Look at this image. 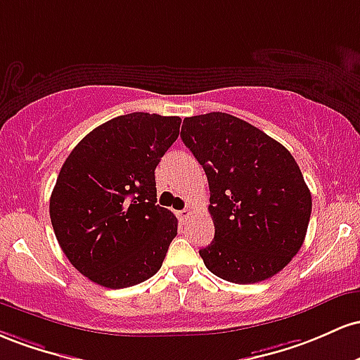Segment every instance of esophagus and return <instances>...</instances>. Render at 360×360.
<instances>
[{"label": "esophagus", "instance_id": "34e87169", "mask_svg": "<svg viewBox=\"0 0 360 360\" xmlns=\"http://www.w3.org/2000/svg\"><path fill=\"white\" fill-rule=\"evenodd\" d=\"M191 214H192V211L187 207V209H181V211H176V217H179L180 221H185L188 216H191Z\"/></svg>", "mask_w": 360, "mask_h": 360}]
</instances>
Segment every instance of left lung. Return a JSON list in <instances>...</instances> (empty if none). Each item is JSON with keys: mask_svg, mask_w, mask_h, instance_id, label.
<instances>
[{"mask_svg": "<svg viewBox=\"0 0 360 360\" xmlns=\"http://www.w3.org/2000/svg\"><path fill=\"white\" fill-rule=\"evenodd\" d=\"M207 175L214 240L199 250L214 276L255 284L300 252L311 192L292 155L252 124L224 114L185 117L180 132Z\"/></svg>", "mask_w": 360, "mask_h": 360, "instance_id": "left-lung-1", "label": "left lung"}]
</instances>
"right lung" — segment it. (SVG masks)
<instances>
[{"mask_svg":"<svg viewBox=\"0 0 360 360\" xmlns=\"http://www.w3.org/2000/svg\"><path fill=\"white\" fill-rule=\"evenodd\" d=\"M180 124V117L146 112L115 117L64 161L51 223L72 267L95 284L131 288L161 269L179 221L156 205L155 169Z\"/></svg>","mask_w":360,"mask_h":360,"instance_id":"add662e5","label":"right lung"}]
</instances>
